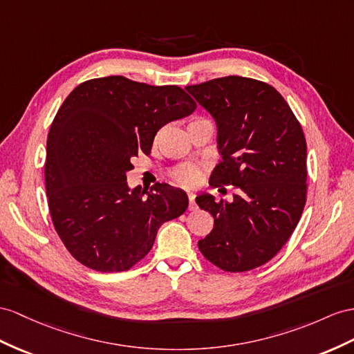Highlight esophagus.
Returning <instances> with one entry per match:
<instances>
[{
  "label": "esophagus",
  "instance_id": "obj_1",
  "mask_svg": "<svg viewBox=\"0 0 354 354\" xmlns=\"http://www.w3.org/2000/svg\"><path fill=\"white\" fill-rule=\"evenodd\" d=\"M188 202H189L188 209H189V211L196 209V202H194V194H193V193H188Z\"/></svg>",
  "mask_w": 354,
  "mask_h": 354
}]
</instances>
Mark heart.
Masks as SVG:
<instances>
[{"mask_svg": "<svg viewBox=\"0 0 354 354\" xmlns=\"http://www.w3.org/2000/svg\"><path fill=\"white\" fill-rule=\"evenodd\" d=\"M175 179L183 185H194L201 179V170L192 166H183L175 171Z\"/></svg>", "mask_w": 354, "mask_h": 354, "instance_id": "1", "label": "heart"}]
</instances>
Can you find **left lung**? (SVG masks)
Listing matches in <instances>:
<instances>
[{
  "label": "left lung",
  "mask_w": 354,
  "mask_h": 354,
  "mask_svg": "<svg viewBox=\"0 0 354 354\" xmlns=\"http://www.w3.org/2000/svg\"><path fill=\"white\" fill-rule=\"evenodd\" d=\"M211 113L221 161L212 178L236 187L232 202L196 197L214 216L198 250L225 272L265 265L284 247L306 201V142L301 124L275 88L227 76L185 88Z\"/></svg>",
  "instance_id": "left-lung-1"
}]
</instances>
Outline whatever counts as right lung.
<instances>
[{"instance_id":"1","label":"right lung","mask_w":354,"mask_h":354,"mask_svg":"<svg viewBox=\"0 0 354 354\" xmlns=\"http://www.w3.org/2000/svg\"><path fill=\"white\" fill-rule=\"evenodd\" d=\"M196 107L176 85L124 76L86 80L64 100L48 134L44 180L52 223L77 261L100 272L130 269L160 225L185 212L184 189L130 188L127 171L139 152L151 153L161 127Z\"/></svg>"}]
</instances>
